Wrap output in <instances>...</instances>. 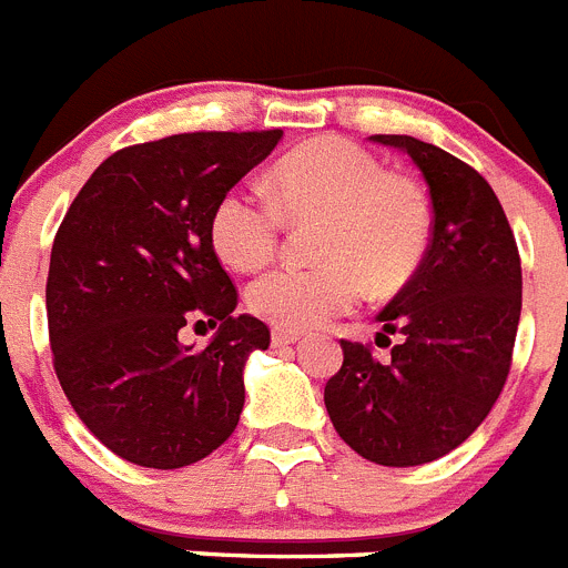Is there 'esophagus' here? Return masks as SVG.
Instances as JSON below:
<instances>
[{"mask_svg":"<svg viewBox=\"0 0 568 568\" xmlns=\"http://www.w3.org/2000/svg\"><path fill=\"white\" fill-rule=\"evenodd\" d=\"M303 339V336L296 334V331H283V328H274L272 331V345L274 347H285V345H296V342Z\"/></svg>","mask_w":568,"mask_h":568,"instance_id":"34e87169","label":"esophagus"}]
</instances>
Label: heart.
Returning a JSON list of instances; mask_svg holds the SVG:
<instances>
[{
  "mask_svg": "<svg viewBox=\"0 0 568 568\" xmlns=\"http://www.w3.org/2000/svg\"><path fill=\"white\" fill-rule=\"evenodd\" d=\"M268 195L229 189L214 203L209 237L237 272L263 268L283 243L285 223H320L314 268H277L248 285L254 316L283 331H311L347 314L365 294H393L422 268L433 237L427 192L387 172L347 138H316L274 163Z\"/></svg>",
  "mask_w": 568,
  "mask_h": 568,
  "instance_id": "obj_1",
  "label": "heart"
}]
</instances>
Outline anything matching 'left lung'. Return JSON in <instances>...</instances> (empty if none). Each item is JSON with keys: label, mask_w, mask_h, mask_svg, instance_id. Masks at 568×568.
<instances>
[{"label": "left lung", "mask_w": 568, "mask_h": 568, "mask_svg": "<svg viewBox=\"0 0 568 568\" xmlns=\"http://www.w3.org/2000/svg\"><path fill=\"white\" fill-rule=\"evenodd\" d=\"M422 170L433 237L416 277L379 314L390 359L342 339L325 385L336 433L382 467L436 462L487 418L513 365L520 320V254L493 186L469 163L410 135H373Z\"/></svg>", "instance_id": "obj_1"}]
</instances>
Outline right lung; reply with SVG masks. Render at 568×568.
<instances>
[{
  "label": "right lung",
  "mask_w": 568,
  "mask_h": 568,
  "mask_svg": "<svg viewBox=\"0 0 568 568\" xmlns=\"http://www.w3.org/2000/svg\"><path fill=\"white\" fill-rule=\"evenodd\" d=\"M283 130L181 132L112 152L53 240L48 331L59 385L115 456L152 469L206 458L246 402L243 365L272 331L240 314L209 237L214 203ZM217 327L203 352L180 331Z\"/></svg>",
  "instance_id": "obj_1"
}]
</instances>
